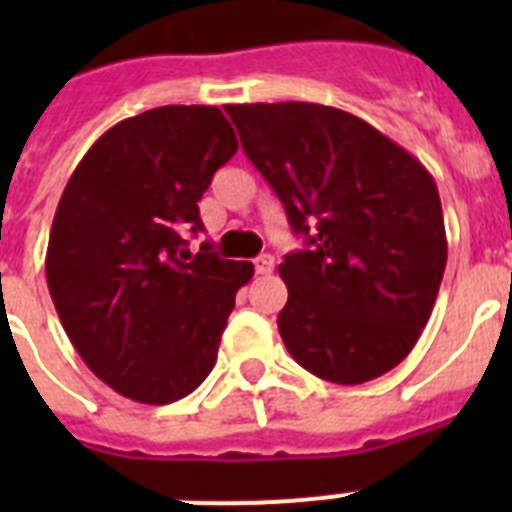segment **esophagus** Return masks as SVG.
Returning a JSON list of instances; mask_svg holds the SVG:
<instances>
[{
    "instance_id": "esophagus-1",
    "label": "esophagus",
    "mask_w": 512,
    "mask_h": 512,
    "mask_svg": "<svg viewBox=\"0 0 512 512\" xmlns=\"http://www.w3.org/2000/svg\"><path fill=\"white\" fill-rule=\"evenodd\" d=\"M253 269H256V274H271L274 271V256H269V253H261L259 259L253 261Z\"/></svg>"
}]
</instances>
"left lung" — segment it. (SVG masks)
I'll return each mask as SVG.
<instances>
[{
    "label": "left lung",
    "mask_w": 512,
    "mask_h": 512,
    "mask_svg": "<svg viewBox=\"0 0 512 512\" xmlns=\"http://www.w3.org/2000/svg\"><path fill=\"white\" fill-rule=\"evenodd\" d=\"M241 146L305 251L279 277L277 325L315 377L361 384L395 369L431 318L446 269L433 176L351 112L310 102L225 104Z\"/></svg>",
    "instance_id": "8db88e82"
}]
</instances>
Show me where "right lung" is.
<instances>
[{
  "label": "right lung",
  "mask_w": 512,
  "mask_h": 512,
  "mask_svg": "<svg viewBox=\"0 0 512 512\" xmlns=\"http://www.w3.org/2000/svg\"><path fill=\"white\" fill-rule=\"evenodd\" d=\"M238 151L217 107L166 104L117 122L81 158L53 217L45 279L84 364L122 397L169 405L212 372L251 261L200 233L212 174Z\"/></svg>",
  "instance_id": "right-lung-1"
}]
</instances>
